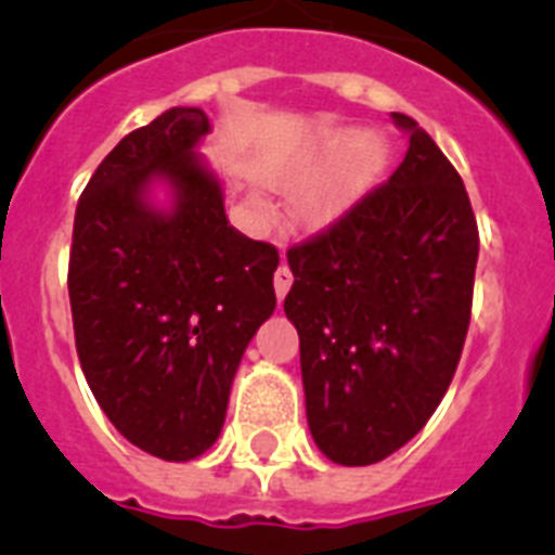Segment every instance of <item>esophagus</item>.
Masks as SVG:
<instances>
[{
  "label": "esophagus",
  "mask_w": 555,
  "mask_h": 555,
  "mask_svg": "<svg viewBox=\"0 0 555 555\" xmlns=\"http://www.w3.org/2000/svg\"><path fill=\"white\" fill-rule=\"evenodd\" d=\"M292 283H294L292 269H288L286 263H281V267H278V272H274V294H278V300H283V297H286V292L292 288Z\"/></svg>",
  "instance_id": "1"
}]
</instances>
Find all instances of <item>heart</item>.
<instances>
[{
	"label": "heart",
	"instance_id": "1",
	"mask_svg": "<svg viewBox=\"0 0 555 555\" xmlns=\"http://www.w3.org/2000/svg\"><path fill=\"white\" fill-rule=\"evenodd\" d=\"M386 155L389 146L377 132L322 130L292 158L269 166L267 183L283 191L300 189L294 197L297 222L325 228L375 183Z\"/></svg>",
	"mask_w": 555,
	"mask_h": 555
}]
</instances>
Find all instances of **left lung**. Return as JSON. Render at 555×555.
Returning <instances> with one entry per match:
<instances>
[{
	"label": "left lung",
	"mask_w": 555,
	"mask_h": 555,
	"mask_svg": "<svg viewBox=\"0 0 555 555\" xmlns=\"http://www.w3.org/2000/svg\"><path fill=\"white\" fill-rule=\"evenodd\" d=\"M403 164L345 217L286 253L283 311L300 333L313 442L345 467L414 439L459 366L473 311L478 224L444 152L405 113Z\"/></svg>",
	"instance_id": "obj_1"
}]
</instances>
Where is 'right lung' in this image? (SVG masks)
<instances>
[{
  "mask_svg": "<svg viewBox=\"0 0 555 555\" xmlns=\"http://www.w3.org/2000/svg\"><path fill=\"white\" fill-rule=\"evenodd\" d=\"M210 121L169 107L127 132L75 214L68 300L82 375L127 442L164 461L222 434L230 386L274 311L272 244L224 217L222 183L197 155ZM170 205L151 203V185Z\"/></svg>",
  "mask_w": 555,
  "mask_h": 555,
  "instance_id": "obj_1",
  "label": "right lung"
}]
</instances>
